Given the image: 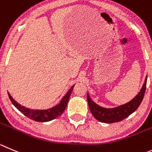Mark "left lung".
Returning a JSON list of instances; mask_svg holds the SVG:
<instances>
[{"label":"left lung","mask_w":152,"mask_h":152,"mask_svg":"<svg viewBox=\"0 0 152 152\" xmlns=\"http://www.w3.org/2000/svg\"><path fill=\"white\" fill-rule=\"evenodd\" d=\"M146 83L147 76L145 79L142 87L140 89L138 94H137L134 98L127 103L116 106L114 108H105L99 106L91 99L89 94L87 93V100L91 113L94 117L100 122L111 124V123L122 121L132 113H134L140 106L144 97V94L146 88Z\"/></svg>","instance_id":"8db88e82"}]
</instances>
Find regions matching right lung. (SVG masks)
I'll use <instances>...</instances> for the list:
<instances>
[{
	"instance_id": "1",
	"label": "right lung",
	"mask_w": 152,
	"mask_h": 152,
	"mask_svg": "<svg viewBox=\"0 0 152 152\" xmlns=\"http://www.w3.org/2000/svg\"><path fill=\"white\" fill-rule=\"evenodd\" d=\"M74 86H73L69 88V90L66 92V94L60 100L58 104L55 105V106L47 109V110H33V109L27 108L25 106H22L20 103H18L16 100H14L13 97L10 95L9 92H7V93L10 100H11L14 106L17 110H19L21 113H23L25 116L32 119L34 121H39V122H47V121L55 119L64 112Z\"/></svg>"
}]
</instances>
